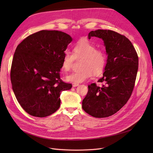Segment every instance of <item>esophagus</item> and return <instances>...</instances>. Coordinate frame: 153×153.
Returning a JSON list of instances; mask_svg holds the SVG:
<instances>
[{
	"instance_id": "34e87169",
	"label": "esophagus",
	"mask_w": 153,
	"mask_h": 153,
	"mask_svg": "<svg viewBox=\"0 0 153 153\" xmlns=\"http://www.w3.org/2000/svg\"><path fill=\"white\" fill-rule=\"evenodd\" d=\"M78 85H79V84H77V83H72V86H73L74 87H77Z\"/></svg>"
}]
</instances>
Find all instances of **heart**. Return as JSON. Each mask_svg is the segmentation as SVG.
Wrapping results in <instances>:
<instances>
[{
	"instance_id": "heart-1",
	"label": "heart",
	"mask_w": 153,
	"mask_h": 153,
	"mask_svg": "<svg viewBox=\"0 0 153 153\" xmlns=\"http://www.w3.org/2000/svg\"><path fill=\"white\" fill-rule=\"evenodd\" d=\"M95 45L89 40L81 39L77 42L73 48V54L66 51L64 54L62 67L66 71H69L76 58H82V68L66 76L68 81L73 83H81L91 77L93 74L97 76L102 73L107 63V55L103 50L96 49Z\"/></svg>"
}]
</instances>
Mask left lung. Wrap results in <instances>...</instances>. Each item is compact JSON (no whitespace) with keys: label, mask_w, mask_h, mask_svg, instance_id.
<instances>
[{"label":"left lung","mask_w":153,"mask_h":153,"mask_svg":"<svg viewBox=\"0 0 153 153\" xmlns=\"http://www.w3.org/2000/svg\"><path fill=\"white\" fill-rule=\"evenodd\" d=\"M93 36L101 38L105 47L107 64L98 81L104 84L88 85L82 107L94 117L105 118L117 113L129 100L138 72V57L130 40L114 31H91L88 38Z\"/></svg>","instance_id":"8db88e82"}]
</instances>
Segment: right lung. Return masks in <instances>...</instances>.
<instances>
[{"instance_id":"1","label":"right lung","mask_w":153,"mask_h":153,"mask_svg":"<svg viewBox=\"0 0 153 153\" xmlns=\"http://www.w3.org/2000/svg\"><path fill=\"white\" fill-rule=\"evenodd\" d=\"M72 37L57 30H42L32 34L16 48L10 71L12 89L26 112L46 117L60 107L62 91L72 84L60 79V69Z\"/></svg>"}]
</instances>
